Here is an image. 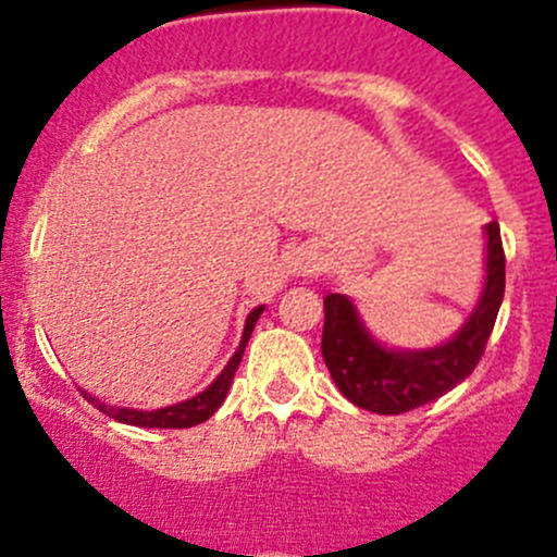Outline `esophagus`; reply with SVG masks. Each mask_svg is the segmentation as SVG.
Segmentation results:
<instances>
[{"mask_svg":"<svg viewBox=\"0 0 557 557\" xmlns=\"http://www.w3.org/2000/svg\"><path fill=\"white\" fill-rule=\"evenodd\" d=\"M301 269V272H310V269H307V263H305V267H299Z\"/></svg>","mask_w":557,"mask_h":557,"instance_id":"34e87169","label":"esophagus"}]
</instances>
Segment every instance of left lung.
I'll use <instances>...</instances> for the list:
<instances>
[{
  "instance_id": "1",
  "label": "left lung",
  "mask_w": 557,
  "mask_h": 557,
  "mask_svg": "<svg viewBox=\"0 0 557 557\" xmlns=\"http://www.w3.org/2000/svg\"><path fill=\"white\" fill-rule=\"evenodd\" d=\"M485 232V290H482L476 310L447 345L414 352L385 350L363 329L361 318L347 296H325L320 350H323V361L336 387L356 407L377 414L409 412V409L436 401L474 372L487 339H491L493 325H496L504 285H507V256H504L498 223L491 221Z\"/></svg>"
}]
</instances>
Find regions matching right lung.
Instances as JSON below:
<instances>
[{"label": "right lung", "mask_w": 557, "mask_h": 557, "mask_svg": "<svg viewBox=\"0 0 557 557\" xmlns=\"http://www.w3.org/2000/svg\"><path fill=\"white\" fill-rule=\"evenodd\" d=\"M261 312H263V307H256V310L247 314L243 342H239L237 352H234L232 361H228L226 369L221 372V377L207 387V391H201L199 396L188 398V401H180V404H174V407H164V409H153V412H143V409L110 407V404H102L99 398L88 396V393H83V396H86L88 401L99 409V412H104L107 418L117 420V423L139 425V429H190V425L205 423V420H210L212 414L218 412V407H221L223 398H226L228 387H232L234 372H237L239 361H243L247 339H250L252 329H256V320Z\"/></svg>", "instance_id": "add662e5"}]
</instances>
